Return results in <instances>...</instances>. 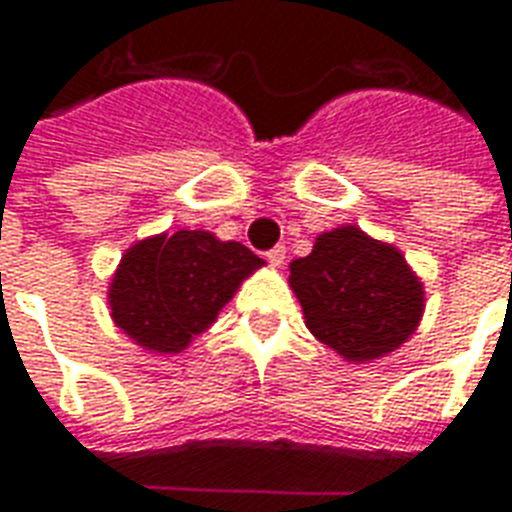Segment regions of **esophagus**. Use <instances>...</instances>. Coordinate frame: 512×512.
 <instances>
[{
  "label": "esophagus",
  "instance_id": "esophagus-1",
  "mask_svg": "<svg viewBox=\"0 0 512 512\" xmlns=\"http://www.w3.org/2000/svg\"><path fill=\"white\" fill-rule=\"evenodd\" d=\"M266 260L271 263L274 268H279L285 263V246H274V249H268L266 252Z\"/></svg>",
  "mask_w": 512,
  "mask_h": 512
}]
</instances>
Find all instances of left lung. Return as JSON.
<instances>
[{
	"label": "left lung",
	"instance_id": "8db88e82",
	"mask_svg": "<svg viewBox=\"0 0 512 512\" xmlns=\"http://www.w3.org/2000/svg\"><path fill=\"white\" fill-rule=\"evenodd\" d=\"M290 288L307 329L356 365L400 348L425 310L422 282L400 249L354 224L318 235L310 255L290 263Z\"/></svg>",
	"mask_w": 512,
	"mask_h": 512
}]
</instances>
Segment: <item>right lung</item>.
Returning <instances> with one entry per match:
<instances>
[{
    "mask_svg": "<svg viewBox=\"0 0 512 512\" xmlns=\"http://www.w3.org/2000/svg\"><path fill=\"white\" fill-rule=\"evenodd\" d=\"M263 260L208 230H178L128 249L109 282L112 321L156 354H180Z\"/></svg>",
    "mask_w": 512,
    "mask_h": 512,
    "instance_id": "1",
    "label": "right lung"
}]
</instances>
